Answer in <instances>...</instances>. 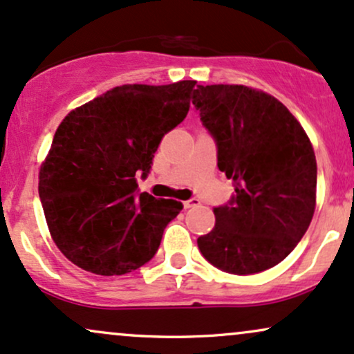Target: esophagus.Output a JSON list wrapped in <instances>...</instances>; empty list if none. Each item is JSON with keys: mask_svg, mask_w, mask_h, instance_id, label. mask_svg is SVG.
Listing matches in <instances>:
<instances>
[{"mask_svg": "<svg viewBox=\"0 0 354 354\" xmlns=\"http://www.w3.org/2000/svg\"><path fill=\"white\" fill-rule=\"evenodd\" d=\"M200 205H201V201L198 200V198H191V200H188V201L183 203V206H185V209H188V208H194V206H200Z\"/></svg>", "mask_w": 354, "mask_h": 354, "instance_id": "esophagus-1", "label": "esophagus"}]
</instances>
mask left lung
I'll list each match as a JSON object with an SVG mask.
<instances>
[{
	"instance_id": "obj_1",
	"label": "left lung",
	"mask_w": 354,
	"mask_h": 354,
	"mask_svg": "<svg viewBox=\"0 0 354 354\" xmlns=\"http://www.w3.org/2000/svg\"><path fill=\"white\" fill-rule=\"evenodd\" d=\"M193 103L216 140L218 168L234 183L228 206L198 248L226 273L253 274L281 263L316 208V156L281 101L243 84L200 86Z\"/></svg>"
}]
</instances>
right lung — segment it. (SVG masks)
<instances>
[{"instance_id": "1", "label": "right lung", "mask_w": 354, "mask_h": 354, "mask_svg": "<svg viewBox=\"0 0 354 354\" xmlns=\"http://www.w3.org/2000/svg\"><path fill=\"white\" fill-rule=\"evenodd\" d=\"M196 81L123 84L64 116L39 168V200L58 250L89 273L138 270L178 216L176 200L138 193L168 131L188 115Z\"/></svg>"}]
</instances>
